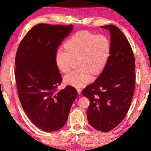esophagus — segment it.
Here are the masks:
<instances>
[{
  "label": "esophagus",
  "instance_id": "34e87169",
  "mask_svg": "<svg viewBox=\"0 0 151 151\" xmlns=\"http://www.w3.org/2000/svg\"><path fill=\"white\" fill-rule=\"evenodd\" d=\"M76 90H77V92H78V94H80L81 93V89H80V88H77V89H76Z\"/></svg>",
  "mask_w": 151,
  "mask_h": 151
}]
</instances>
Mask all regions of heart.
<instances>
[{"mask_svg": "<svg viewBox=\"0 0 151 151\" xmlns=\"http://www.w3.org/2000/svg\"><path fill=\"white\" fill-rule=\"evenodd\" d=\"M111 53V42L108 37L79 31L66 42L65 47L58 48L55 61L59 70L66 73L70 70L73 58H78L79 68L65 75L64 82L75 87H81L91 81V73L96 75L104 70Z\"/></svg>", "mask_w": 151, "mask_h": 151, "instance_id": "b5f03b06", "label": "heart"}]
</instances>
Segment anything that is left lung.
Instances as JSON below:
<instances>
[{
	"label": "left lung",
	"instance_id": "1",
	"mask_svg": "<svg viewBox=\"0 0 151 151\" xmlns=\"http://www.w3.org/2000/svg\"><path fill=\"white\" fill-rule=\"evenodd\" d=\"M111 35V53L96 81L82 91L90 101L87 119L98 131L109 132L127 115L133 96L135 60L131 45L118 27L102 26Z\"/></svg>",
	"mask_w": 151,
	"mask_h": 151
}]
</instances>
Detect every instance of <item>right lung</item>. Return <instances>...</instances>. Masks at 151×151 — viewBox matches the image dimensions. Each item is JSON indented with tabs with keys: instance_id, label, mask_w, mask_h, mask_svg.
Wrapping results in <instances>:
<instances>
[{
	"instance_id": "add662e5",
	"label": "right lung",
	"mask_w": 151,
	"mask_h": 151,
	"mask_svg": "<svg viewBox=\"0 0 151 151\" xmlns=\"http://www.w3.org/2000/svg\"><path fill=\"white\" fill-rule=\"evenodd\" d=\"M73 28L72 24H37L17 49L14 75L19 100L30 121L44 131L64 127L78 94L72 86L57 91L62 76L55 64V52Z\"/></svg>"
}]
</instances>
